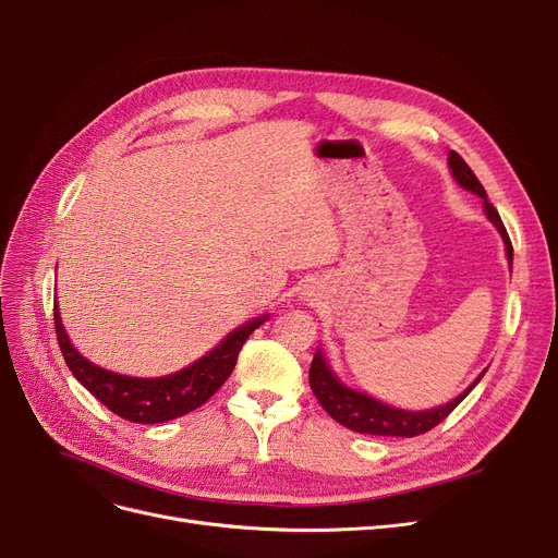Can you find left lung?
I'll use <instances>...</instances> for the list:
<instances>
[{
    "instance_id": "obj_1",
    "label": "left lung",
    "mask_w": 558,
    "mask_h": 558,
    "mask_svg": "<svg viewBox=\"0 0 558 558\" xmlns=\"http://www.w3.org/2000/svg\"><path fill=\"white\" fill-rule=\"evenodd\" d=\"M449 170H451L453 179L459 181L465 191L475 193L484 199V211L488 216V221H492L498 228V232L502 234L505 251H508V260L512 265V242L508 238V230H505L496 207L486 199L484 185L480 183V179L475 174H472L468 162L459 154H456V150H449ZM484 373L475 381H472L459 398H453L451 402L442 404V408L424 410V412H408V410L388 408V404H384L375 398L353 391V388L344 386L330 373V367L326 365L324 356H320V351L314 353V361L310 367V386H312L316 400L320 402V408H324L337 421V424H342L356 433H367V435L416 437V435H424L430 428H435L440 421H445L456 408H459L461 400L472 391V388L477 386V381L484 377Z\"/></svg>"
}]
</instances>
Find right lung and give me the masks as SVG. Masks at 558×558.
I'll use <instances>...</instances> for the list:
<instances>
[{
    "instance_id": "obj_1",
    "label": "right lung",
    "mask_w": 558,
    "mask_h": 558,
    "mask_svg": "<svg viewBox=\"0 0 558 558\" xmlns=\"http://www.w3.org/2000/svg\"><path fill=\"white\" fill-rule=\"evenodd\" d=\"M53 312L58 344L64 363L72 369V375L86 386L105 408H109L121 418L134 421V424H162V421H172L177 416L197 410L199 404H205L230 377L246 337L267 318L258 316L240 326L238 330H232L221 344L207 353V356H202L199 361L179 369L174 375L158 379H140L109 373V369H102L99 365H93L88 359H83L72 347L70 337H66L62 328L58 305Z\"/></svg>"
}]
</instances>
